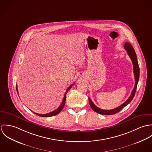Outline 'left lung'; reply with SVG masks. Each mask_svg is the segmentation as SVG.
Returning a JSON list of instances; mask_svg holds the SVG:
<instances>
[{
  "mask_svg": "<svg viewBox=\"0 0 152 152\" xmlns=\"http://www.w3.org/2000/svg\"><path fill=\"white\" fill-rule=\"evenodd\" d=\"M124 48H125V50L127 51L128 54L130 57V59L132 61L133 65V72H134V80H135L134 87L132 91V93H131V95H130L129 98L124 104H122L121 105H120L119 107H118L116 108L113 109L104 110V109L99 108L92 102L91 99L89 98H88L89 103L91 108L93 110H94L95 112H97L99 114L105 115H113V114L116 113L117 112H119L121 109L124 108L125 107H126L128 104H129L130 102L132 101V100L133 99V97L135 95L136 88H137V83H138V81H139V67L138 63H137V56H136V54L135 53V51H134V48H133L132 45H131V44L129 43H126L124 44Z\"/></svg>",
  "mask_w": 152,
  "mask_h": 152,
  "instance_id": "1",
  "label": "left lung"
}]
</instances>
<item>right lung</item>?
I'll return each instance as SVG.
<instances>
[{"label":"right lung","instance_id":"1","mask_svg":"<svg viewBox=\"0 0 152 152\" xmlns=\"http://www.w3.org/2000/svg\"><path fill=\"white\" fill-rule=\"evenodd\" d=\"M73 85H74V84H72V85H71L69 87H68V88L66 89L65 94H64V98H63V101H62V103H61V105H60L58 108L57 109L54 110V111H53V112H50V113H46V114H39V113H35V112H34V113L35 114H36L37 115L39 116H41V117H50V116H54V115H56L58 114V113L62 110V109H63L64 105H65L66 93H67V92L71 89V88L72 87V86ZM16 90H17V92H18V89L17 86H16Z\"/></svg>","mask_w":152,"mask_h":152}]
</instances>
